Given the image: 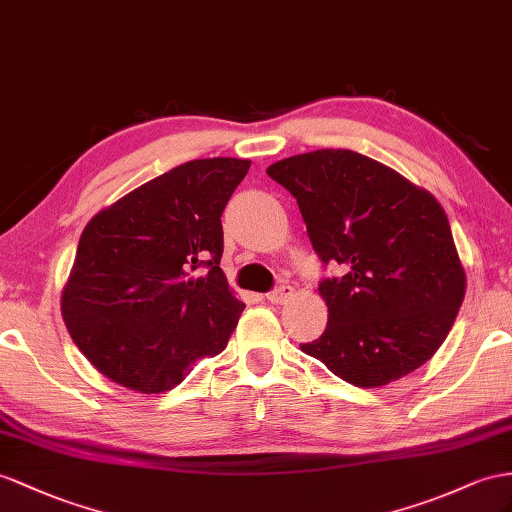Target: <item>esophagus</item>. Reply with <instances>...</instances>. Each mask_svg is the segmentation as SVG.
<instances>
[{
    "label": "esophagus",
    "instance_id": "obj_1",
    "mask_svg": "<svg viewBox=\"0 0 512 512\" xmlns=\"http://www.w3.org/2000/svg\"><path fill=\"white\" fill-rule=\"evenodd\" d=\"M290 296H292V287L290 285H281V287H277V290H272L270 294H266V298L270 300V303H274V305H283Z\"/></svg>",
    "mask_w": 512,
    "mask_h": 512
}]
</instances>
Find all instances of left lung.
I'll return each instance as SVG.
<instances>
[{
	"instance_id": "obj_1",
	"label": "left lung",
	"mask_w": 512,
	"mask_h": 512,
	"mask_svg": "<svg viewBox=\"0 0 512 512\" xmlns=\"http://www.w3.org/2000/svg\"><path fill=\"white\" fill-rule=\"evenodd\" d=\"M290 190L313 251L342 277L320 283L326 331L303 344L355 387H383L424 365L448 337L467 277L448 216L428 190L348 149L268 166Z\"/></svg>"
}]
</instances>
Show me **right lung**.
Segmentation results:
<instances>
[{"mask_svg":"<svg viewBox=\"0 0 512 512\" xmlns=\"http://www.w3.org/2000/svg\"><path fill=\"white\" fill-rule=\"evenodd\" d=\"M248 168L238 157L192 160L88 220L60 309L75 346L112 383L164 393L227 348L244 303L220 270V216Z\"/></svg>","mask_w":512,"mask_h":512,"instance_id":"add662e5","label":"right lung"}]
</instances>
